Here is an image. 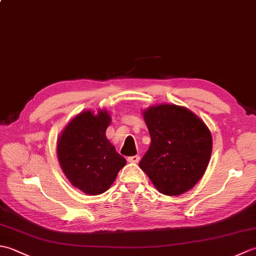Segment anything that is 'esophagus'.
I'll return each instance as SVG.
<instances>
[{
	"label": "esophagus",
	"instance_id": "1",
	"mask_svg": "<svg viewBox=\"0 0 256 256\" xmlns=\"http://www.w3.org/2000/svg\"><path fill=\"white\" fill-rule=\"evenodd\" d=\"M128 162H135V164H136V162H140V156L138 155L130 156V157H128Z\"/></svg>",
	"mask_w": 256,
	"mask_h": 256
}]
</instances>
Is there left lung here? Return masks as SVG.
Instances as JSON below:
<instances>
[{
	"mask_svg": "<svg viewBox=\"0 0 256 256\" xmlns=\"http://www.w3.org/2000/svg\"><path fill=\"white\" fill-rule=\"evenodd\" d=\"M150 135L140 167L156 189L179 196L194 188L208 167L212 152L210 130L187 108L158 104L142 112Z\"/></svg>",
	"mask_w": 256,
	"mask_h": 256,
	"instance_id": "left-lung-1",
	"label": "left lung"
}]
</instances>
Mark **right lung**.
<instances>
[{
	"instance_id": "right-lung-1",
	"label": "right lung",
	"mask_w": 256,
	"mask_h": 256,
	"mask_svg": "<svg viewBox=\"0 0 256 256\" xmlns=\"http://www.w3.org/2000/svg\"><path fill=\"white\" fill-rule=\"evenodd\" d=\"M110 123L106 110H86L76 116L57 140V156L64 176L86 194L106 192L126 164L106 138Z\"/></svg>"
}]
</instances>
